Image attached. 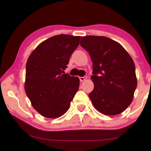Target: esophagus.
Listing matches in <instances>:
<instances>
[{
	"label": "esophagus",
	"mask_w": 151,
	"mask_h": 151,
	"mask_svg": "<svg viewBox=\"0 0 151 151\" xmlns=\"http://www.w3.org/2000/svg\"><path fill=\"white\" fill-rule=\"evenodd\" d=\"M86 78H87V77H86V76H84V77H79V80H80V81H84L86 80Z\"/></svg>",
	"instance_id": "34e87169"
}]
</instances>
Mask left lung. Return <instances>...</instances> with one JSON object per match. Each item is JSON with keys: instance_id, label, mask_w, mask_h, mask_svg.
Segmentation results:
<instances>
[{"instance_id": "1", "label": "left lung", "mask_w": 151, "mask_h": 151, "mask_svg": "<svg viewBox=\"0 0 151 151\" xmlns=\"http://www.w3.org/2000/svg\"><path fill=\"white\" fill-rule=\"evenodd\" d=\"M81 40L93 64L91 103L105 115L122 113L132 102L137 86L133 59L119 43L107 37L88 35Z\"/></svg>"}]
</instances>
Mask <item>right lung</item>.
<instances>
[{"instance_id":"add662e5","label":"right lung","mask_w":151,"mask_h":151,"mask_svg":"<svg viewBox=\"0 0 151 151\" xmlns=\"http://www.w3.org/2000/svg\"><path fill=\"white\" fill-rule=\"evenodd\" d=\"M79 36L58 35L43 41L26 63L25 90L33 108L55 119L68 110L79 87V79L65 74Z\"/></svg>"}]
</instances>
